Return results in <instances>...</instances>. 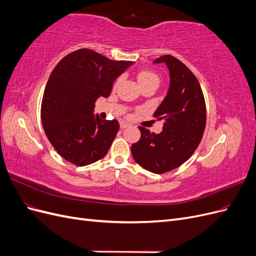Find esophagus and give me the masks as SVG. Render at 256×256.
<instances>
[{"instance_id": "esophagus-1", "label": "esophagus", "mask_w": 256, "mask_h": 256, "mask_svg": "<svg viewBox=\"0 0 256 256\" xmlns=\"http://www.w3.org/2000/svg\"><path fill=\"white\" fill-rule=\"evenodd\" d=\"M127 127H129V124H127V122H120V128H122V129H125V128H127Z\"/></svg>"}]
</instances>
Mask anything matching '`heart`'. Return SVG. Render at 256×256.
<instances>
[{
  "label": "heart",
  "mask_w": 256,
  "mask_h": 256,
  "mask_svg": "<svg viewBox=\"0 0 256 256\" xmlns=\"http://www.w3.org/2000/svg\"><path fill=\"white\" fill-rule=\"evenodd\" d=\"M138 81L140 83L141 88L147 84H159L158 76L150 70H143L138 74Z\"/></svg>",
  "instance_id": "1"
}]
</instances>
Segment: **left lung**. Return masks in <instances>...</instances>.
Returning <instances> with one entry per match:
<instances>
[{"instance_id":"1","label":"left lung","mask_w":256,"mask_h":256,"mask_svg":"<svg viewBox=\"0 0 256 256\" xmlns=\"http://www.w3.org/2000/svg\"><path fill=\"white\" fill-rule=\"evenodd\" d=\"M154 64H166L170 74L166 96L154 113L164 120V130L156 134L138 127L141 138L131 146V154L143 168L162 174L182 166L198 148L205 130L206 106L198 79L180 60L164 56Z\"/></svg>"}]
</instances>
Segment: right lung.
<instances>
[{"mask_svg":"<svg viewBox=\"0 0 256 256\" xmlns=\"http://www.w3.org/2000/svg\"><path fill=\"white\" fill-rule=\"evenodd\" d=\"M132 64L80 49L53 69L42 97V122L48 140L65 160L84 166L106 156L120 124L95 115V102L110 96L114 81Z\"/></svg>","mask_w":256,"mask_h":256,"instance_id":"obj_1","label":"right lung"}]
</instances>
